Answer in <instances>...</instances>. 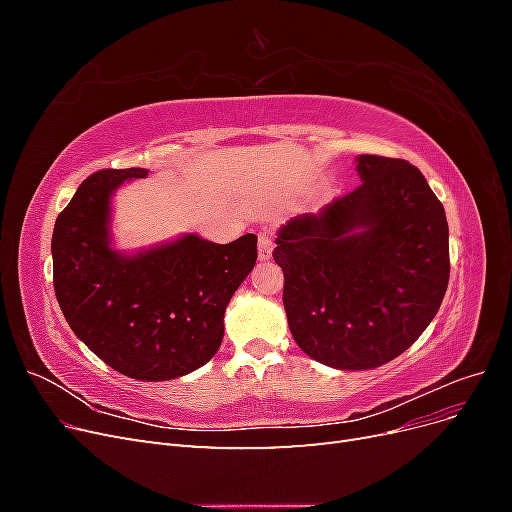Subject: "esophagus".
Masks as SVG:
<instances>
[{
    "label": "esophagus",
    "instance_id": "esophagus-1",
    "mask_svg": "<svg viewBox=\"0 0 512 512\" xmlns=\"http://www.w3.org/2000/svg\"><path fill=\"white\" fill-rule=\"evenodd\" d=\"M273 254V237L269 230H262L258 237V258L260 260H269Z\"/></svg>",
    "mask_w": 512,
    "mask_h": 512
}]
</instances>
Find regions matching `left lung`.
Here are the masks:
<instances>
[{
    "label": "left lung",
    "mask_w": 512,
    "mask_h": 512,
    "mask_svg": "<svg viewBox=\"0 0 512 512\" xmlns=\"http://www.w3.org/2000/svg\"><path fill=\"white\" fill-rule=\"evenodd\" d=\"M361 185L277 232L284 307L299 348L335 369H374L406 352L448 286V224L421 170L359 156Z\"/></svg>",
    "instance_id": "obj_1"
}]
</instances>
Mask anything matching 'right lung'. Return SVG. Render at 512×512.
I'll use <instances>...</instances> for the list:
<instances>
[{
  "mask_svg": "<svg viewBox=\"0 0 512 512\" xmlns=\"http://www.w3.org/2000/svg\"><path fill=\"white\" fill-rule=\"evenodd\" d=\"M147 168L98 170L57 215L51 254L57 303L70 329L119 374L162 382L203 367L220 350L224 312L256 265V235L213 243L196 232L121 252L111 198Z\"/></svg>",
  "mask_w": 512,
  "mask_h": 512,
  "instance_id": "obj_1",
  "label": "right lung"
}]
</instances>
